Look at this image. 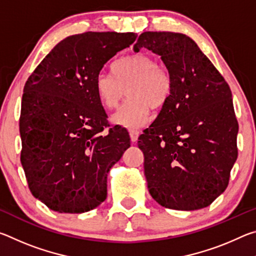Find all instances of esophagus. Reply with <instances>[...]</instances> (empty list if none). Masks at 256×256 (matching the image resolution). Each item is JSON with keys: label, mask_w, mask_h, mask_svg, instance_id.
Masks as SVG:
<instances>
[{"label": "esophagus", "mask_w": 256, "mask_h": 256, "mask_svg": "<svg viewBox=\"0 0 256 256\" xmlns=\"http://www.w3.org/2000/svg\"><path fill=\"white\" fill-rule=\"evenodd\" d=\"M138 134H140V132H138V130H130V136H131V140L133 142H136L138 140Z\"/></svg>", "instance_id": "1"}]
</instances>
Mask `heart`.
Wrapping results in <instances>:
<instances>
[{
  "label": "heart",
  "mask_w": 256,
  "mask_h": 256,
  "mask_svg": "<svg viewBox=\"0 0 256 256\" xmlns=\"http://www.w3.org/2000/svg\"><path fill=\"white\" fill-rule=\"evenodd\" d=\"M112 74L100 72L94 80L99 102L106 108L118 105L124 96L128 99L112 115L115 124L138 128L150 118V107H162L170 98L172 81L170 73L158 68L154 58L138 54L123 58L112 64Z\"/></svg>",
  "instance_id": "1"
}]
</instances>
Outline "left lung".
<instances>
[{
    "mask_svg": "<svg viewBox=\"0 0 256 256\" xmlns=\"http://www.w3.org/2000/svg\"><path fill=\"white\" fill-rule=\"evenodd\" d=\"M144 47L162 58L172 81L167 102L138 141L149 193L168 209H202L227 188L237 159L230 88L186 34L146 32L134 52Z\"/></svg>",
    "mask_w": 256,
    "mask_h": 256,
    "instance_id": "1",
    "label": "left lung"
}]
</instances>
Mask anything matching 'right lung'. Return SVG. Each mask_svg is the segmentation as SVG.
Listing matches in <instances>:
<instances>
[{
    "label": "right lung",
    "instance_id": "add662e5",
    "mask_svg": "<svg viewBox=\"0 0 256 256\" xmlns=\"http://www.w3.org/2000/svg\"><path fill=\"white\" fill-rule=\"evenodd\" d=\"M136 40L134 32H84L60 42L24 88L21 164L32 196L60 214H82L107 198V175L131 146L110 127L94 80ZM104 133L102 134V132Z\"/></svg>",
    "mask_w": 256,
    "mask_h": 256
}]
</instances>
